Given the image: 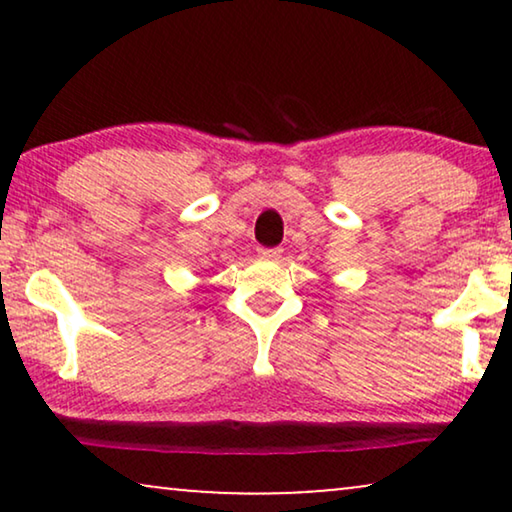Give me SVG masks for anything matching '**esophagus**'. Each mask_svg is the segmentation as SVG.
<instances>
[{"label":"esophagus","instance_id":"esophagus-1","mask_svg":"<svg viewBox=\"0 0 512 512\" xmlns=\"http://www.w3.org/2000/svg\"><path fill=\"white\" fill-rule=\"evenodd\" d=\"M258 256L265 258V261H277V258L282 256V249H265V247H261V249H258Z\"/></svg>","mask_w":512,"mask_h":512}]
</instances>
